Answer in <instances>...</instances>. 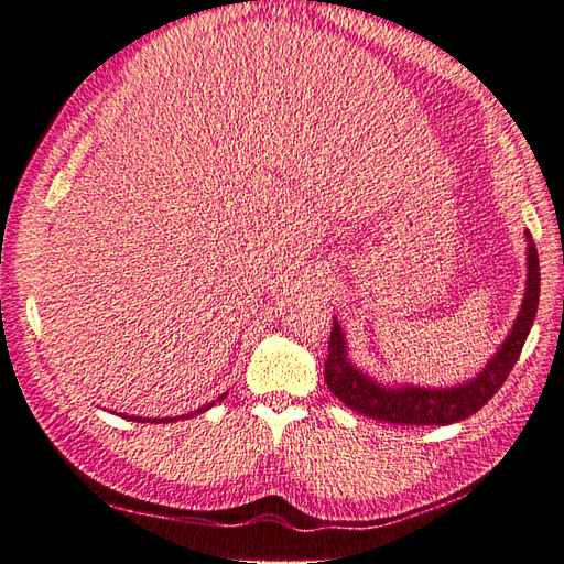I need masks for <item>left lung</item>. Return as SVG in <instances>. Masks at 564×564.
I'll use <instances>...</instances> for the list:
<instances>
[{"instance_id": "8db88e82", "label": "left lung", "mask_w": 564, "mask_h": 564, "mask_svg": "<svg viewBox=\"0 0 564 564\" xmlns=\"http://www.w3.org/2000/svg\"><path fill=\"white\" fill-rule=\"evenodd\" d=\"M527 242V293H523L517 322L505 338V344L497 348L490 362L474 379H468V382L459 387L444 389H425L413 384L387 387L372 379L368 372L358 370L348 360L346 334L341 332L338 319H334V329L329 336V356H326L324 362V382L332 389V394L352 411L394 425H449L480 411L497 394V389L505 384L509 372H512L523 341H527L533 326L535 312H539L541 267L539 252H535L529 230Z\"/></svg>"}]
</instances>
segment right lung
<instances>
[{
    "label": "right lung",
    "instance_id": "right-lung-1",
    "mask_svg": "<svg viewBox=\"0 0 564 564\" xmlns=\"http://www.w3.org/2000/svg\"><path fill=\"white\" fill-rule=\"evenodd\" d=\"M223 399H226V394H223V397H218L216 401H223ZM216 401H212V403H206V405H202V409H196L194 413H187V415H182V417H192V415H199V413H204V411H208V409H212V405L216 403ZM132 421H141V423H149L151 421V417H132ZM173 421H177V417H153V421L151 423H173Z\"/></svg>",
    "mask_w": 564,
    "mask_h": 564
}]
</instances>
